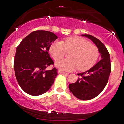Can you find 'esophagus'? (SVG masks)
Masks as SVG:
<instances>
[{
    "instance_id": "esophagus-1",
    "label": "esophagus",
    "mask_w": 124,
    "mask_h": 124,
    "mask_svg": "<svg viewBox=\"0 0 124 124\" xmlns=\"http://www.w3.org/2000/svg\"><path fill=\"white\" fill-rule=\"evenodd\" d=\"M58 73H62V74H63V75H67V73L66 72H64V71H62L61 70H58Z\"/></svg>"
}]
</instances>
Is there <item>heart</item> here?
Returning <instances> with one entry per match:
<instances>
[{
	"label": "heart",
	"mask_w": 124,
	"mask_h": 124,
	"mask_svg": "<svg viewBox=\"0 0 124 124\" xmlns=\"http://www.w3.org/2000/svg\"><path fill=\"white\" fill-rule=\"evenodd\" d=\"M67 52L72 53L69 59H60ZM51 55L58 60L55 66L61 71H70L78 67L80 70H85L93 67L97 61L99 52L97 47L91 44L88 40L81 37H74L55 41L49 48Z\"/></svg>",
	"instance_id": "1"
}]
</instances>
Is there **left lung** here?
<instances>
[{"mask_svg": "<svg viewBox=\"0 0 124 124\" xmlns=\"http://www.w3.org/2000/svg\"><path fill=\"white\" fill-rule=\"evenodd\" d=\"M81 36L94 43L99 49L101 60L88 70L78 74L80 78L75 83L69 84V88L76 98L88 100L96 97L104 90L111 72V64L109 52L99 39L90 34Z\"/></svg>", "mask_w": 124, "mask_h": 124, "instance_id": "left-lung-1", "label": "left lung"}]
</instances>
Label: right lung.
Returning <instances> with one entry per match:
<instances>
[{"instance_id": "add662e5", "label": "right lung", "mask_w": 124, "mask_h": 124, "mask_svg": "<svg viewBox=\"0 0 124 124\" xmlns=\"http://www.w3.org/2000/svg\"><path fill=\"white\" fill-rule=\"evenodd\" d=\"M58 38L50 31L36 30L29 34L16 48L14 68L16 80L22 90L37 96L51 87L57 76V69H46L53 64L48 51Z\"/></svg>"}]
</instances>
